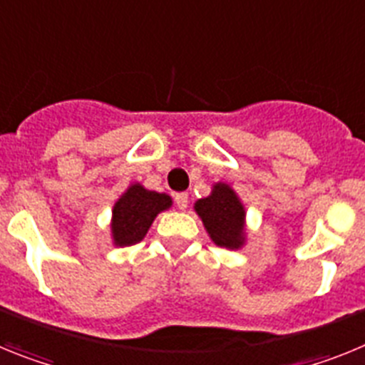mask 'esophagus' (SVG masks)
<instances>
[{"label": "esophagus", "mask_w": 365, "mask_h": 365, "mask_svg": "<svg viewBox=\"0 0 365 365\" xmlns=\"http://www.w3.org/2000/svg\"><path fill=\"white\" fill-rule=\"evenodd\" d=\"M188 193L186 192H180V193H175V205L179 206L180 210H185L186 206H188Z\"/></svg>", "instance_id": "34e87169"}]
</instances>
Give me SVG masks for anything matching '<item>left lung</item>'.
<instances>
[{
    "label": "left lung",
    "mask_w": 365,
    "mask_h": 365,
    "mask_svg": "<svg viewBox=\"0 0 365 365\" xmlns=\"http://www.w3.org/2000/svg\"><path fill=\"white\" fill-rule=\"evenodd\" d=\"M195 212L217 247L240 248L243 245L245 210L230 186L215 185L212 195L195 202Z\"/></svg>",
    "instance_id": "1"
}]
</instances>
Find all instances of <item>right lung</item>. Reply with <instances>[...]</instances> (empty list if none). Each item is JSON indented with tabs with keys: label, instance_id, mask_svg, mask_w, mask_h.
<instances>
[{
	"label": "right lung",
	"instance_id": "add662e5",
	"mask_svg": "<svg viewBox=\"0 0 365 365\" xmlns=\"http://www.w3.org/2000/svg\"><path fill=\"white\" fill-rule=\"evenodd\" d=\"M172 199L166 193L150 192L133 185L113 208V240L118 247H131L144 240L151 222L163 210L170 208Z\"/></svg>",
	"mask_w": 365,
	"mask_h": 365
}]
</instances>
